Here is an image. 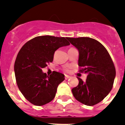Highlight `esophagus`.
Instances as JSON below:
<instances>
[{
	"label": "esophagus",
	"mask_w": 125,
	"mask_h": 125,
	"mask_svg": "<svg viewBox=\"0 0 125 125\" xmlns=\"http://www.w3.org/2000/svg\"><path fill=\"white\" fill-rule=\"evenodd\" d=\"M71 76H69V75H65V79H68V78H70Z\"/></svg>",
	"instance_id": "1"
}]
</instances>
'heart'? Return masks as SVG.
Listing matches in <instances>:
<instances>
[{
    "label": "heart",
    "instance_id": "1",
    "mask_svg": "<svg viewBox=\"0 0 125 125\" xmlns=\"http://www.w3.org/2000/svg\"><path fill=\"white\" fill-rule=\"evenodd\" d=\"M65 70H66L67 71H69V69H65Z\"/></svg>",
    "mask_w": 125,
    "mask_h": 125
}]
</instances>
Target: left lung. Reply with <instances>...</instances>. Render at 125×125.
I'll return each instance as SVG.
<instances>
[{"instance_id":"1","label":"left lung","mask_w":125,"mask_h":125,"mask_svg":"<svg viewBox=\"0 0 125 125\" xmlns=\"http://www.w3.org/2000/svg\"><path fill=\"white\" fill-rule=\"evenodd\" d=\"M67 40L78 49L80 72L87 74L83 82L78 78V85L72 89L74 98L87 106H93L108 95L115 77L112 60L104 46L90 38H68Z\"/></svg>"}]
</instances>
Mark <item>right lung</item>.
I'll list each match as a JSON object with an SVG mask.
<instances>
[{
	"label": "right lung",
	"mask_w": 125,
	"mask_h": 125,
	"mask_svg": "<svg viewBox=\"0 0 125 125\" xmlns=\"http://www.w3.org/2000/svg\"><path fill=\"white\" fill-rule=\"evenodd\" d=\"M67 38L38 36L24 44L17 56L14 71L17 84L30 103L43 106L54 99L57 87L65 80L64 74L53 71L47 76L42 69L52 62L57 49L70 45Z\"/></svg>",
	"instance_id": "right-lung-1"
}]
</instances>
